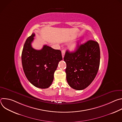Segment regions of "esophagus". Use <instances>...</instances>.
<instances>
[{"label":"esophagus","mask_w":122,"mask_h":122,"mask_svg":"<svg viewBox=\"0 0 122 122\" xmlns=\"http://www.w3.org/2000/svg\"><path fill=\"white\" fill-rule=\"evenodd\" d=\"M65 54V50H62V56L63 58H64V57Z\"/></svg>","instance_id":"1"}]
</instances>
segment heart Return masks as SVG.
Returning a JSON list of instances; mask_svg holds the SVG:
<instances>
[{"mask_svg": "<svg viewBox=\"0 0 122 122\" xmlns=\"http://www.w3.org/2000/svg\"><path fill=\"white\" fill-rule=\"evenodd\" d=\"M77 49V46L76 45H74L71 47V50L72 51H75Z\"/></svg>", "mask_w": 122, "mask_h": 122, "instance_id": "b5f03b06", "label": "heart"}]
</instances>
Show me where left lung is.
I'll use <instances>...</instances> for the list:
<instances>
[{
    "instance_id": "obj_1",
    "label": "left lung",
    "mask_w": 122,
    "mask_h": 122,
    "mask_svg": "<svg viewBox=\"0 0 122 122\" xmlns=\"http://www.w3.org/2000/svg\"><path fill=\"white\" fill-rule=\"evenodd\" d=\"M100 55L98 42L92 40L78 45L74 52H66V78L71 88L81 90L91 83L98 71Z\"/></svg>"
}]
</instances>
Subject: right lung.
<instances>
[{"mask_svg":"<svg viewBox=\"0 0 122 122\" xmlns=\"http://www.w3.org/2000/svg\"><path fill=\"white\" fill-rule=\"evenodd\" d=\"M35 36L32 33L26 40L22 53V63L25 75L36 87L45 89L51 86L58 63L63 59L61 51L46 45L42 49H34L31 45Z\"/></svg>","mask_w":122,"mask_h":122,"instance_id":"right-lung-1","label":"right lung"}]
</instances>
